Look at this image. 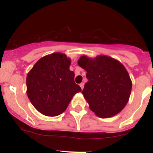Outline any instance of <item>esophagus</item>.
Returning <instances> with one entry per match:
<instances>
[{"label": "esophagus", "instance_id": "1", "mask_svg": "<svg viewBox=\"0 0 153 153\" xmlns=\"http://www.w3.org/2000/svg\"><path fill=\"white\" fill-rule=\"evenodd\" d=\"M80 86H81V89H84V83H81V84H80Z\"/></svg>", "mask_w": 153, "mask_h": 153}]
</instances>
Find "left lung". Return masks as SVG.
Here are the masks:
<instances>
[{
    "mask_svg": "<svg viewBox=\"0 0 153 153\" xmlns=\"http://www.w3.org/2000/svg\"><path fill=\"white\" fill-rule=\"evenodd\" d=\"M78 64L86 71L88 81L82 94L91 110L103 118L121 112L129 101L132 89V81L123 64L105 55L93 59L84 55Z\"/></svg>",
    "mask_w": 153,
    "mask_h": 153,
    "instance_id": "1",
    "label": "left lung"
}]
</instances>
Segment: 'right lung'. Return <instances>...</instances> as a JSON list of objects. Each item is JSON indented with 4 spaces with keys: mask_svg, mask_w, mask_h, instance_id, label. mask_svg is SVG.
<instances>
[{
    "mask_svg": "<svg viewBox=\"0 0 153 153\" xmlns=\"http://www.w3.org/2000/svg\"><path fill=\"white\" fill-rule=\"evenodd\" d=\"M71 60L60 52L38 60L27 77V93L35 109L47 116L66 110L72 97L81 91L69 70Z\"/></svg>",
    "mask_w": 153,
    "mask_h": 153,
    "instance_id": "1",
    "label": "right lung"
}]
</instances>
